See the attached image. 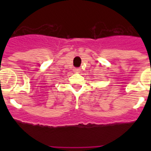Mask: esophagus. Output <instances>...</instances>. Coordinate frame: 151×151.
Segmentation results:
<instances>
[{
    "instance_id": "esophagus-1",
    "label": "esophagus",
    "mask_w": 151,
    "mask_h": 151,
    "mask_svg": "<svg viewBox=\"0 0 151 151\" xmlns=\"http://www.w3.org/2000/svg\"><path fill=\"white\" fill-rule=\"evenodd\" d=\"M74 71L76 72V73H79V72L81 71V69H80V68H75Z\"/></svg>"
}]
</instances>
